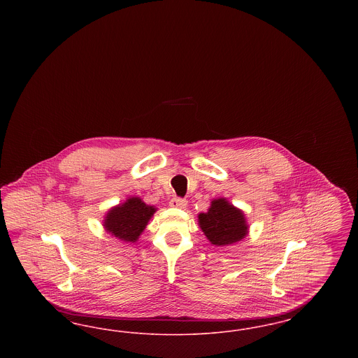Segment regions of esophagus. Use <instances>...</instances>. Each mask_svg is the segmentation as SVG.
<instances>
[{"mask_svg": "<svg viewBox=\"0 0 358 358\" xmlns=\"http://www.w3.org/2000/svg\"><path fill=\"white\" fill-rule=\"evenodd\" d=\"M169 205H171V206H173V208H181V209H184V208H187V200H185V199L174 197V199H171Z\"/></svg>", "mask_w": 358, "mask_h": 358, "instance_id": "1", "label": "esophagus"}]
</instances>
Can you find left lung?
Listing matches in <instances>:
<instances>
[{"label":"left lung","mask_w":358,"mask_h":358,"mask_svg":"<svg viewBox=\"0 0 358 358\" xmlns=\"http://www.w3.org/2000/svg\"><path fill=\"white\" fill-rule=\"evenodd\" d=\"M199 224L206 238L217 247L235 244L247 236L248 225L243 210L227 199H216L208 212L199 215Z\"/></svg>","instance_id":"1"}]
</instances>
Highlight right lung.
Instances as JSON below:
<instances>
[{
  "mask_svg": "<svg viewBox=\"0 0 358 358\" xmlns=\"http://www.w3.org/2000/svg\"><path fill=\"white\" fill-rule=\"evenodd\" d=\"M155 210L157 208L145 204L139 197H129L107 212L103 227L120 241L136 243Z\"/></svg>",
  "mask_w": 358,
  "mask_h": 358,
  "instance_id": "add662e5",
  "label": "right lung"
}]
</instances>
